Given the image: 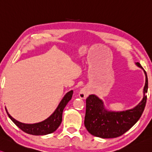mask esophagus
Returning <instances> with one entry per match:
<instances>
[{
	"label": "esophagus",
	"mask_w": 152,
	"mask_h": 152,
	"mask_svg": "<svg viewBox=\"0 0 152 152\" xmlns=\"http://www.w3.org/2000/svg\"><path fill=\"white\" fill-rule=\"evenodd\" d=\"M88 95H89V92H88V91L87 90L81 89L80 91H79V96L81 99H86V98L88 97Z\"/></svg>",
	"instance_id": "34e87169"
}]
</instances>
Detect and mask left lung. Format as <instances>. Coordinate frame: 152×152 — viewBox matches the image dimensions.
Masks as SVG:
<instances>
[{
	"instance_id": "8db88e82",
	"label": "left lung",
	"mask_w": 152,
	"mask_h": 152,
	"mask_svg": "<svg viewBox=\"0 0 152 152\" xmlns=\"http://www.w3.org/2000/svg\"><path fill=\"white\" fill-rule=\"evenodd\" d=\"M136 65L142 69L139 62ZM145 83L143 88V97L138 104L132 109L125 111H109L104 107V102L96 96L91 94L86 99V111L84 125L91 134L102 139L115 138L120 137L139 120L145 107L148 80L146 72Z\"/></svg>"
}]
</instances>
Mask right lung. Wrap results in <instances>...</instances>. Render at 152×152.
<instances>
[{
    "instance_id": "obj_1",
    "label": "right lung",
    "mask_w": 152,
    "mask_h": 152,
    "mask_svg": "<svg viewBox=\"0 0 152 152\" xmlns=\"http://www.w3.org/2000/svg\"><path fill=\"white\" fill-rule=\"evenodd\" d=\"M73 91L71 90L63 97L54 112L49 118L42 122L34 124H24L14 119L5 108L9 118L22 131L32 135H45L53 132L58 129L62 120V112L64 107L71 99Z\"/></svg>"
}]
</instances>
